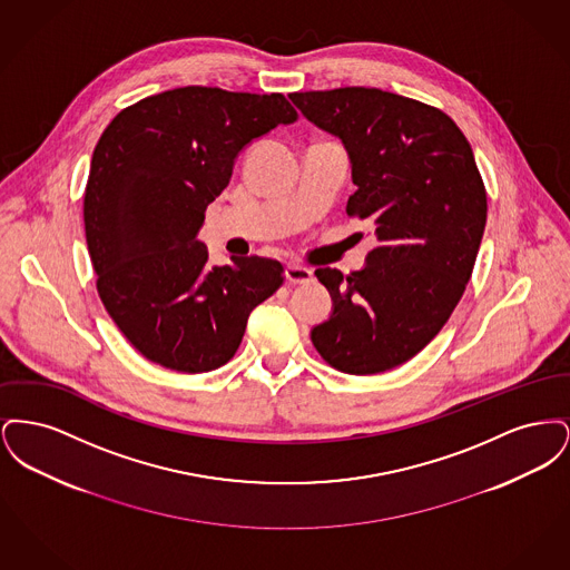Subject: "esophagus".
I'll use <instances>...</instances> for the list:
<instances>
[{
    "label": "esophagus",
    "mask_w": 570,
    "mask_h": 570,
    "mask_svg": "<svg viewBox=\"0 0 570 570\" xmlns=\"http://www.w3.org/2000/svg\"><path fill=\"white\" fill-rule=\"evenodd\" d=\"M284 275H286V279L291 284H309L312 277H314V273L305 269V267H301V265H286Z\"/></svg>",
    "instance_id": "1"
}]
</instances>
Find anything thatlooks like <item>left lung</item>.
<instances>
[{"label": "left lung", "instance_id": "left-lung-1", "mask_svg": "<svg viewBox=\"0 0 570 570\" xmlns=\"http://www.w3.org/2000/svg\"><path fill=\"white\" fill-rule=\"evenodd\" d=\"M353 164L346 214L379 245L361 272L316 269L333 314L312 328L326 363L370 376L421 353L446 325L474 269L488 191L472 147L440 109L376 87L291 94Z\"/></svg>", "mask_w": 570, "mask_h": 570}]
</instances>
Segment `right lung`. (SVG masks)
I'll return each instance as SVG.
<instances>
[{
  "instance_id": "right-lung-1",
  "label": "right lung",
  "mask_w": 570,
  "mask_h": 570,
  "mask_svg": "<svg viewBox=\"0 0 570 570\" xmlns=\"http://www.w3.org/2000/svg\"><path fill=\"white\" fill-rule=\"evenodd\" d=\"M297 110L282 94L177 87L119 110L100 136L82 200L96 288L145 358L184 374L228 363L249 312L284 284L282 263L209 267L196 239L247 142Z\"/></svg>"
}]
</instances>
